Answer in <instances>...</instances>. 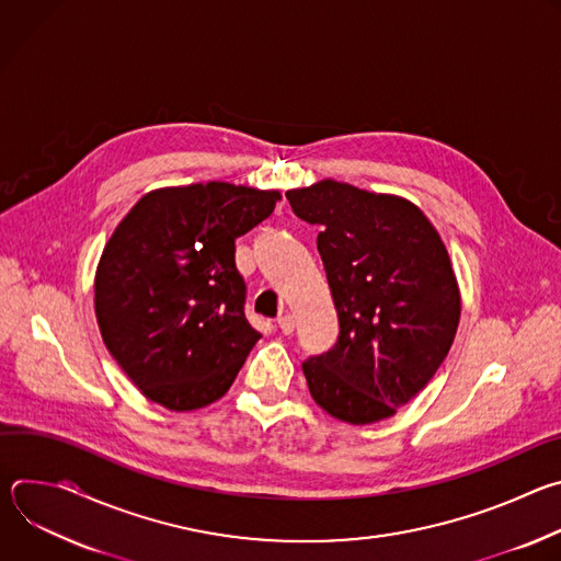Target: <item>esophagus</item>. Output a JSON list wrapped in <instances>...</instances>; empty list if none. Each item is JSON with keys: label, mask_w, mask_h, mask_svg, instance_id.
Segmentation results:
<instances>
[{"label": "esophagus", "mask_w": 561, "mask_h": 561, "mask_svg": "<svg viewBox=\"0 0 561 561\" xmlns=\"http://www.w3.org/2000/svg\"><path fill=\"white\" fill-rule=\"evenodd\" d=\"M277 327H279V331H282L284 335H290V333L295 331V319H293L288 312H284V314L277 317Z\"/></svg>", "instance_id": "esophagus-1"}]
</instances>
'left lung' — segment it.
Listing matches in <instances>:
<instances>
[{
	"label": "left lung",
	"instance_id": "8db88e82",
	"mask_svg": "<svg viewBox=\"0 0 561 561\" xmlns=\"http://www.w3.org/2000/svg\"><path fill=\"white\" fill-rule=\"evenodd\" d=\"M319 228L340 337L301 370L329 415L364 426L426 388L457 333L461 299L448 251L409 199L324 180L286 193Z\"/></svg>",
	"mask_w": 561,
	"mask_h": 561
}]
</instances>
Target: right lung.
Listing matches in <instances>:
<instances>
[{
	"instance_id": "1",
	"label": "right lung",
	"mask_w": 561,
	"mask_h": 561,
	"mask_svg": "<svg viewBox=\"0 0 561 561\" xmlns=\"http://www.w3.org/2000/svg\"><path fill=\"white\" fill-rule=\"evenodd\" d=\"M279 197L228 182L159 188L111 234L95 275L98 324L150 402L195 411L234 381L262 337L244 314L234 239L264 221Z\"/></svg>"
}]
</instances>
